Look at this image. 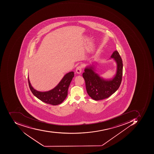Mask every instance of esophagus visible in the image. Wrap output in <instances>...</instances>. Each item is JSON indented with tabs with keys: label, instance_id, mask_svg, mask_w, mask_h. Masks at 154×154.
Returning a JSON list of instances; mask_svg holds the SVG:
<instances>
[{
	"label": "esophagus",
	"instance_id": "esophagus-1",
	"mask_svg": "<svg viewBox=\"0 0 154 154\" xmlns=\"http://www.w3.org/2000/svg\"><path fill=\"white\" fill-rule=\"evenodd\" d=\"M82 66H77L76 67V72L78 74L81 73L82 72Z\"/></svg>",
	"mask_w": 154,
	"mask_h": 154
}]
</instances>
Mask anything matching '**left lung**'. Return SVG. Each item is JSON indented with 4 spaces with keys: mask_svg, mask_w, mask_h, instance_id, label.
I'll return each mask as SVG.
<instances>
[{
    "mask_svg": "<svg viewBox=\"0 0 154 154\" xmlns=\"http://www.w3.org/2000/svg\"><path fill=\"white\" fill-rule=\"evenodd\" d=\"M111 58L117 63L116 75L112 79L105 80L100 77L94 70L92 66L87 67L83 73L85 81L87 93L91 97L95 100H104L109 97L119 88L123 75V61L117 50L114 51Z\"/></svg>",
    "mask_w": 154,
    "mask_h": 154,
    "instance_id": "obj_1",
    "label": "left lung"
}]
</instances>
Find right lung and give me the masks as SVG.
Segmentation results:
<instances>
[{
    "mask_svg": "<svg viewBox=\"0 0 154 154\" xmlns=\"http://www.w3.org/2000/svg\"><path fill=\"white\" fill-rule=\"evenodd\" d=\"M75 76L73 72H71L63 77L57 87L49 91L42 92L34 89L31 86L29 77V85L30 91L38 99L46 104L56 106L61 104L67 95V91L72 78Z\"/></svg>",
    "mask_w": 154,
    "mask_h": 154,
    "instance_id": "1",
    "label": "right lung"
}]
</instances>
